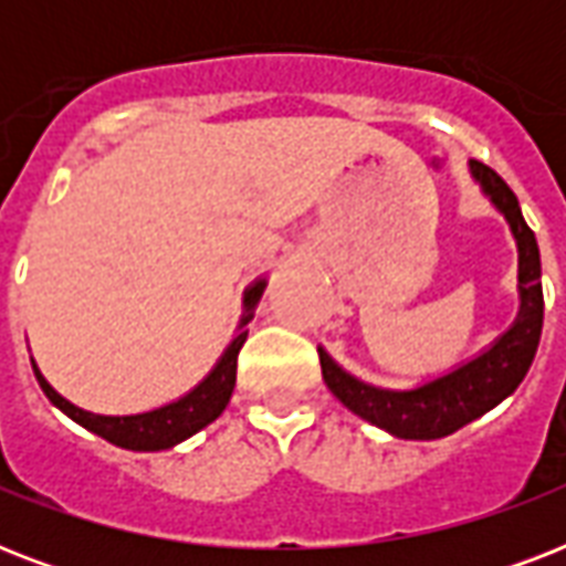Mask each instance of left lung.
<instances>
[{
  "label": "left lung",
  "instance_id": "left-lung-1",
  "mask_svg": "<svg viewBox=\"0 0 566 566\" xmlns=\"http://www.w3.org/2000/svg\"><path fill=\"white\" fill-rule=\"evenodd\" d=\"M475 181L491 196V202L505 213L511 231L517 238L520 249V314L517 323L496 340V344L473 358L464 367H458L449 376L413 390H381V387L364 385L355 376L344 373L323 349L319 367L328 390L340 399L361 420L373 422L378 429L390 431L394 438L405 440H438L458 431L475 417H482L491 408L517 390L526 378L528 367L535 361L541 328H544V287H541V249H537L535 231L523 220L520 202L514 190L505 185L500 172L488 164L470 161Z\"/></svg>",
  "mask_w": 566,
  "mask_h": 566
}]
</instances>
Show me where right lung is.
Wrapping results in <instances>:
<instances>
[{"mask_svg":"<svg viewBox=\"0 0 566 566\" xmlns=\"http://www.w3.org/2000/svg\"><path fill=\"white\" fill-rule=\"evenodd\" d=\"M264 293V282H255L243 296V305H247V314L240 319L238 337L231 340L229 349L222 353V358L217 361L208 378H202L199 385L190 390L188 396H181L179 402L164 405V408H155V411L146 413H128V417H102V413H91L75 408L73 402H66L64 396L55 394L46 378L40 376V370L34 367V376H38L43 394L49 396V402L57 405L61 411L75 420L78 426H84L93 434H99L114 447L135 449V452H158V449H170L181 440H188L190 434H196L199 429H205L208 422H213L226 411V405L231 399V390H234V378H238V355L240 346L247 340V323L252 319V308L261 300Z\"/></svg>","mask_w":566,"mask_h":566,"instance_id":"obj_1","label":"right lung"}]
</instances>
